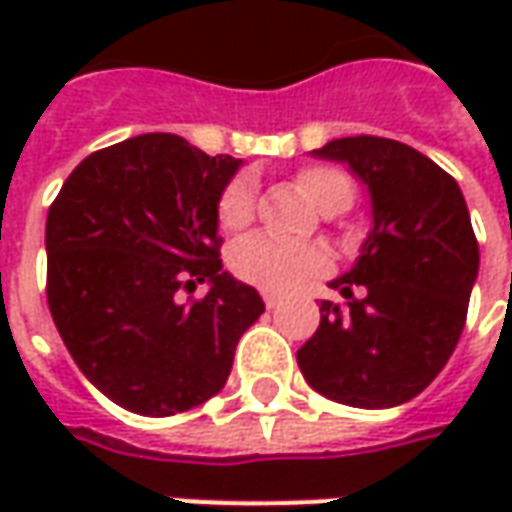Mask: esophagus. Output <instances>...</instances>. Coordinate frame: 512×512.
<instances>
[{"label":"esophagus","mask_w":512,"mask_h":512,"mask_svg":"<svg viewBox=\"0 0 512 512\" xmlns=\"http://www.w3.org/2000/svg\"><path fill=\"white\" fill-rule=\"evenodd\" d=\"M262 299H265V307H270V310H273V307H279V302H282V299H279L276 293H265Z\"/></svg>","instance_id":"esophagus-1"}]
</instances>
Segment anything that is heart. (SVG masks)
Here are the masks:
<instances>
[{
	"label": "heart",
	"instance_id": "b5f03b06",
	"mask_svg": "<svg viewBox=\"0 0 512 512\" xmlns=\"http://www.w3.org/2000/svg\"><path fill=\"white\" fill-rule=\"evenodd\" d=\"M296 185L307 199L325 213H342L353 205L356 185L344 170L333 165H310L296 173ZM256 216V182L236 176L225 185L216 202V219L225 230H242ZM230 270L247 282L270 293H287L302 287L327 270L325 250L313 245L287 242L270 233H253L230 250Z\"/></svg>",
	"mask_w": 512,
	"mask_h": 512
}]
</instances>
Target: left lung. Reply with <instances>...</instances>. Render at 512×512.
<instances>
[{"label": "left lung", "instance_id": "obj_1", "mask_svg": "<svg viewBox=\"0 0 512 512\" xmlns=\"http://www.w3.org/2000/svg\"><path fill=\"white\" fill-rule=\"evenodd\" d=\"M316 156L347 162L370 187L373 233L333 282L347 307L322 302L296 362L333 402L396 407L419 396L459 344L479 273L470 213L456 179L396 139L344 136Z\"/></svg>", "mask_w": 512, "mask_h": 512}]
</instances>
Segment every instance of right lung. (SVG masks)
Returning <instances> with one entry per match:
<instances>
[{"instance_id":"obj_1","label":"right lung","mask_w":512,"mask_h":512,"mask_svg":"<svg viewBox=\"0 0 512 512\" xmlns=\"http://www.w3.org/2000/svg\"><path fill=\"white\" fill-rule=\"evenodd\" d=\"M236 168L145 133L82 159L50 205L53 325L90 384L130 413L162 419L216 396L265 313L219 259L216 202ZM202 281L211 290L190 297Z\"/></svg>"}]
</instances>
